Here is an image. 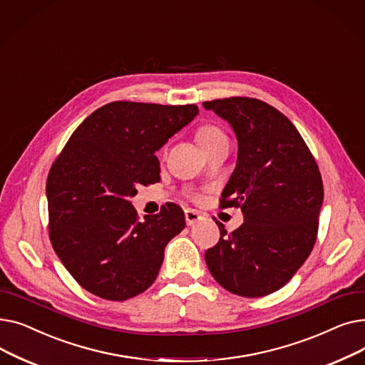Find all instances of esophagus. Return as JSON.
<instances>
[{
  "instance_id": "obj_1",
  "label": "esophagus",
  "mask_w": 365,
  "mask_h": 365,
  "mask_svg": "<svg viewBox=\"0 0 365 365\" xmlns=\"http://www.w3.org/2000/svg\"><path fill=\"white\" fill-rule=\"evenodd\" d=\"M201 219H202V216L197 212V210H192V208H186L185 210V220H186L187 226H194Z\"/></svg>"
}]
</instances>
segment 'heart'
Listing matches in <instances>:
<instances>
[{
    "instance_id": "b5f03b06",
    "label": "heart",
    "mask_w": 365,
    "mask_h": 365,
    "mask_svg": "<svg viewBox=\"0 0 365 365\" xmlns=\"http://www.w3.org/2000/svg\"><path fill=\"white\" fill-rule=\"evenodd\" d=\"M197 142L200 145V148L205 152L210 148L216 146L220 142L227 140L226 134L216 125H202L198 131H197Z\"/></svg>"
}]
</instances>
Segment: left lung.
<instances>
[{
    "label": "left lung",
    "instance_id": "obj_1",
    "mask_svg": "<svg viewBox=\"0 0 365 365\" xmlns=\"http://www.w3.org/2000/svg\"><path fill=\"white\" fill-rule=\"evenodd\" d=\"M232 127L235 170L222 207H240L244 223L205 252L213 278L234 294L262 297L279 290L311 255L324 200L321 173L293 123L250 98L204 102Z\"/></svg>",
    "mask_w": 365,
    "mask_h": 365
}]
</instances>
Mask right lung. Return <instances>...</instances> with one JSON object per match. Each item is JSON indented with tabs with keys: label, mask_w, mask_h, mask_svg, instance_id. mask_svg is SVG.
Listing matches in <instances>:
<instances>
[{
	"label": "right lung",
	"mask_w": 365,
	"mask_h": 365,
	"mask_svg": "<svg viewBox=\"0 0 365 365\" xmlns=\"http://www.w3.org/2000/svg\"><path fill=\"white\" fill-rule=\"evenodd\" d=\"M198 115L195 105L112 102L78 125L50 168V241L83 289L123 302L157 279L164 248L185 227L168 202L140 222L131 198L160 180L155 152Z\"/></svg>",
	"instance_id": "obj_1"
}]
</instances>
